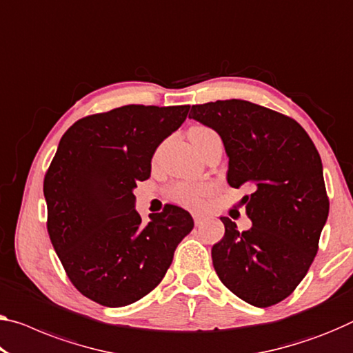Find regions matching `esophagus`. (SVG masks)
I'll list each match as a JSON object with an SVG mask.
<instances>
[{
  "instance_id": "obj_1",
  "label": "esophagus",
  "mask_w": 353,
  "mask_h": 353,
  "mask_svg": "<svg viewBox=\"0 0 353 353\" xmlns=\"http://www.w3.org/2000/svg\"><path fill=\"white\" fill-rule=\"evenodd\" d=\"M203 221H205V216H203V214L194 213V222H195V225H202Z\"/></svg>"
}]
</instances>
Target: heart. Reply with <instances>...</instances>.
<instances>
[{
	"instance_id": "obj_1",
	"label": "heart",
	"mask_w": 353,
	"mask_h": 353,
	"mask_svg": "<svg viewBox=\"0 0 353 353\" xmlns=\"http://www.w3.org/2000/svg\"><path fill=\"white\" fill-rule=\"evenodd\" d=\"M216 134L211 131L210 128L205 126H195L189 131V139H202L207 137V135ZM210 192V188L207 186H189V184H175L170 189V197L175 200V202L184 205V207L195 208L200 207L203 203V199L207 197Z\"/></svg>"
}]
</instances>
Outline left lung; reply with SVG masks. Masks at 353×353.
Segmentation results:
<instances>
[{"label": "left lung", "instance_id": "obj_1", "mask_svg": "<svg viewBox=\"0 0 353 353\" xmlns=\"http://www.w3.org/2000/svg\"><path fill=\"white\" fill-rule=\"evenodd\" d=\"M189 118L221 135L227 183L252 189L241 199L251 229L238 232L221 218L224 238L211 249L216 273L243 301L273 306L306 276L328 218L319 151L295 120L249 101L192 105Z\"/></svg>", "mask_w": 353, "mask_h": 353}]
</instances>
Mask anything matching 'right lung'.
Segmentation results:
<instances>
[{
  "label": "right lung",
  "mask_w": 353,
  "mask_h": 353,
  "mask_svg": "<svg viewBox=\"0 0 353 353\" xmlns=\"http://www.w3.org/2000/svg\"><path fill=\"white\" fill-rule=\"evenodd\" d=\"M189 105H123L75 121L59 140L44 178L47 230L70 283L102 306L140 300L169 270L192 230L176 205L135 211L134 189L151 173L162 140L186 120Z\"/></svg>",
  "instance_id": "add662e5"
}]
</instances>
